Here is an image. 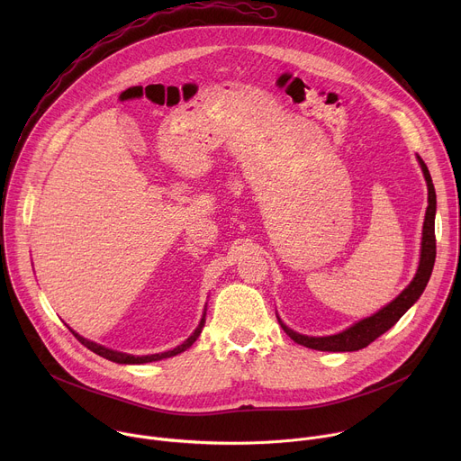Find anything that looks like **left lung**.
I'll return each instance as SVG.
<instances>
[{"label": "left lung", "mask_w": 461, "mask_h": 461, "mask_svg": "<svg viewBox=\"0 0 461 461\" xmlns=\"http://www.w3.org/2000/svg\"><path fill=\"white\" fill-rule=\"evenodd\" d=\"M418 162L421 166L423 176L427 180V187H429V206H427V213H425V222H423V237H421V255H420V267L418 272L414 276V279L411 281V285L396 297L392 303H388L384 308H381L379 312H375L374 315L361 319L359 322L352 324L347 330L334 334V336H326V338H310V336H303L297 334L279 319L283 330L299 345L306 347V348H313V350H321V352H356L361 350L365 347H368L372 341H375L381 334H384L388 328H392L396 324L402 315L420 299V295L423 294L432 268H434V260H436V235H434V217H436V191H434V184L429 173L427 164L421 160V157L418 155Z\"/></svg>", "instance_id": "left-lung-1"}]
</instances>
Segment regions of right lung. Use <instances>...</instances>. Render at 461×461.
Masks as SVG:
<instances>
[{
	"instance_id": "1",
	"label": "right lung",
	"mask_w": 461,
	"mask_h": 461,
	"mask_svg": "<svg viewBox=\"0 0 461 461\" xmlns=\"http://www.w3.org/2000/svg\"><path fill=\"white\" fill-rule=\"evenodd\" d=\"M204 322H206V310H204V313H203V319H201L199 326L194 328V332H193L182 345H178V347L173 348V350H167V352H162V354H151V356H131V354L116 352V350L105 348V347H102V345H96V343H93V341H89V339L78 336L77 332H73V334H75V338H77L84 347H87L91 352H95V354H98V356H102V357H105V359H109V361H113V363H120V365H142V363H151V361H160V359H166V357H173V356H176V354L187 350L196 339H199V336H201V332H203V328H204Z\"/></svg>"
}]
</instances>
